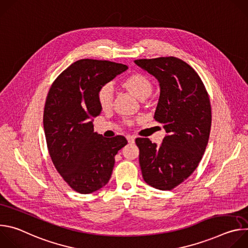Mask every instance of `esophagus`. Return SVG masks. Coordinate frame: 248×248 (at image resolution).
Segmentation results:
<instances>
[{"label": "esophagus", "instance_id": "34e87169", "mask_svg": "<svg viewBox=\"0 0 248 248\" xmlns=\"http://www.w3.org/2000/svg\"><path fill=\"white\" fill-rule=\"evenodd\" d=\"M126 139L129 143H133L134 140H135V137L133 135H130V134H127L126 135Z\"/></svg>", "mask_w": 248, "mask_h": 248}]
</instances>
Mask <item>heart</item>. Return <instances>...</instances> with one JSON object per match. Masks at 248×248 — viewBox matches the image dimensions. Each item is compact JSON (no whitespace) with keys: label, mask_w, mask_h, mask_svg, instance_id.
<instances>
[{"label":"heart","mask_w":248,"mask_h":248,"mask_svg":"<svg viewBox=\"0 0 248 248\" xmlns=\"http://www.w3.org/2000/svg\"><path fill=\"white\" fill-rule=\"evenodd\" d=\"M124 86L134 97L141 99L142 97L149 96L152 91V85L149 79L142 75H132L124 81ZM113 86L108 83L101 87L98 92V101L103 109L109 108L113 101Z\"/></svg>","instance_id":"obj_1"}]
</instances>
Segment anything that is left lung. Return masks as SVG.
Returning a JSON list of instances; mask_svg holds the SVG:
<instances>
[{
    "mask_svg": "<svg viewBox=\"0 0 248 248\" xmlns=\"http://www.w3.org/2000/svg\"><path fill=\"white\" fill-rule=\"evenodd\" d=\"M160 85L154 119L167 134L160 145L149 138H136L144 182L170 190L185 182L205 152L211 129V105L195 70L174 57L135 60Z\"/></svg>",
    "mask_w": 248,
    "mask_h": 248,
    "instance_id": "left-lung-1",
    "label": "left lung"
}]
</instances>
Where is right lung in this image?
<instances>
[{
    "mask_svg": "<svg viewBox=\"0 0 248 248\" xmlns=\"http://www.w3.org/2000/svg\"><path fill=\"white\" fill-rule=\"evenodd\" d=\"M127 65L83 59L70 64L52 84L43 124L49 154L59 173L74 190L88 194L110 181L125 137L106 138L94 132L93 118L102 111L98 92L125 72Z\"/></svg>",
    "mask_w": 248,
    "mask_h": 248,
    "instance_id": "add662e5",
    "label": "right lung"
}]
</instances>
